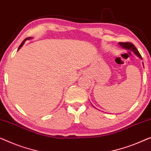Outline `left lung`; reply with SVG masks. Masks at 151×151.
Listing matches in <instances>:
<instances>
[{
	"mask_svg": "<svg viewBox=\"0 0 151 151\" xmlns=\"http://www.w3.org/2000/svg\"><path fill=\"white\" fill-rule=\"evenodd\" d=\"M119 45H121V47H123V48L132 50V52H134V53L135 54V55H137L139 58L142 59V56L140 55V54H139L138 50H137V48L135 47V45L133 44V43L130 42H119Z\"/></svg>",
	"mask_w": 151,
	"mask_h": 151,
	"instance_id": "obj_1",
	"label": "left lung"
}]
</instances>
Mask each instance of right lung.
Segmentation results:
<instances>
[{
    "label": "right lung",
    "instance_id": "obj_1",
    "mask_svg": "<svg viewBox=\"0 0 151 151\" xmlns=\"http://www.w3.org/2000/svg\"><path fill=\"white\" fill-rule=\"evenodd\" d=\"M31 39V38H30V37H27V38H26V39H24V41H22V43H21V44H20V45H19V47H18V50H19V49H20V48H21V47H22V45H24V43H25V41H27V39Z\"/></svg>",
    "mask_w": 151,
    "mask_h": 151
}]
</instances>
